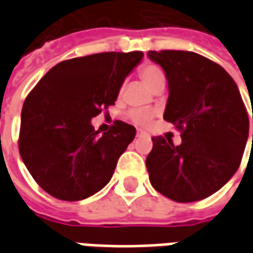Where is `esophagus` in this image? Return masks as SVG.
Instances as JSON below:
<instances>
[{"label":"esophagus","instance_id":"1","mask_svg":"<svg viewBox=\"0 0 253 253\" xmlns=\"http://www.w3.org/2000/svg\"><path fill=\"white\" fill-rule=\"evenodd\" d=\"M143 135H148V134L142 130H137V137H143Z\"/></svg>","mask_w":253,"mask_h":253}]
</instances>
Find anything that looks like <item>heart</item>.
I'll return each instance as SVG.
<instances>
[{"label": "heart", "mask_w": 253, "mask_h": 253, "mask_svg": "<svg viewBox=\"0 0 253 253\" xmlns=\"http://www.w3.org/2000/svg\"><path fill=\"white\" fill-rule=\"evenodd\" d=\"M139 77L142 78V81L152 90H156L160 86H165V74L164 72L156 65L148 63V65H143L139 69ZM128 119L134 122L135 125L139 126H149L154 118V112L152 111H143V110H131L128 112Z\"/></svg>", "instance_id": "obj_1"}]
</instances>
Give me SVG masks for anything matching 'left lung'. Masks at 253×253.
<instances>
[{
	"label": "left lung",
	"instance_id": "obj_1",
	"mask_svg": "<svg viewBox=\"0 0 253 253\" xmlns=\"http://www.w3.org/2000/svg\"><path fill=\"white\" fill-rule=\"evenodd\" d=\"M148 57L168 80L164 119L181 132L179 146L170 138H152L150 183L175 202L205 199L230 180L243 159L250 119L240 90L222 66L196 52L163 50Z\"/></svg>",
	"mask_w": 253,
	"mask_h": 253
}]
</instances>
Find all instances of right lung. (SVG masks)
Listing matches in <instances>:
<instances>
[{
  "label": "right lung",
  "mask_w": 253,
  "mask_h": 253,
  "mask_svg": "<svg viewBox=\"0 0 253 253\" xmlns=\"http://www.w3.org/2000/svg\"><path fill=\"white\" fill-rule=\"evenodd\" d=\"M142 57V51L99 52L62 61L27 96L20 156L47 194L81 201L111 180L135 127L115 121L100 135L90 121L115 104L125 78Z\"/></svg>",
  "instance_id": "right-lung-1"
}]
</instances>
